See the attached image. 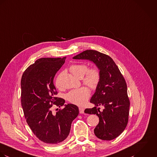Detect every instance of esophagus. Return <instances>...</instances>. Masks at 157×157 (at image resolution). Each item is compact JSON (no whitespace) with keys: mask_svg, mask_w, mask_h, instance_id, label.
Instances as JSON below:
<instances>
[{"mask_svg":"<svg viewBox=\"0 0 157 157\" xmlns=\"http://www.w3.org/2000/svg\"><path fill=\"white\" fill-rule=\"evenodd\" d=\"M79 113H80L83 114L84 113V109L83 107H79Z\"/></svg>","mask_w":157,"mask_h":157,"instance_id":"esophagus-1","label":"esophagus"}]
</instances>
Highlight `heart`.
<instances>
[{"label": "heart", "instance_id": "heart-1", "mask_svg": "<svg viewBox=\"0 0 157 157\" xmlns=\"http://www.w3.org/2000/svg\"><path fill=\"white\" fill-rule=\"evenodd\" d=\"M70 71L78 78H82V82L94 89L98 86L100 81V72L96 68L88 69L86 64H74L70 66ZM61 73L59 74L55 80V85L57 87H61ZM90 97V92L87 87H81L69 92L67 95V99L76 105H82L87 102Z\"/></svg>", "mask_w": 157, "mask_h": 157}]
</instances>
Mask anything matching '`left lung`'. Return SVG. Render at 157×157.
<instances>
[{"label": "left lung", "mask_w": 157, "mask_h": 157, "mask_svg": "<svg viewBox=\"0 0 157 157\" xmlns=\"http://www.w3.org/2000/svg\"><path fill=\"white\" fill-rule=\"evenodd\" d=\"M73 59L90 61L99 70L100 81L90 101L95 106L84 112L99 117L94 129L96 137L102 140L116 138L124 130L128 119L130 101L124 77L109 56L98 51L87 50ZM102 105L104 109L101 111L97 106Z\"/></svg>", "instance_id": "1"}]
</instances>
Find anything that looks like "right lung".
I'll return each instance as SVG.
<instances>
[{
    "instance_id": "obj_1",
    "label": "right lung",
    "mask_w": 157,
    "mask_h": 157,
    "mask_svg": "<svg viewBox=\"0 0 157 157\" xmlns=\"http://www.w3.org/2000/svg\"><path fill=\"white\" fill-rule=\"evenodd\" d=\"M65 57L44 58L36 60L24 72L21 79V105L27 124L42 142L59 144L69 135L72 121L79 114L74 104H64L63 98L55 97L53 79L65 63ZM53 104L64 108L54 115Z\"/></svg>"
}]
</instances>
